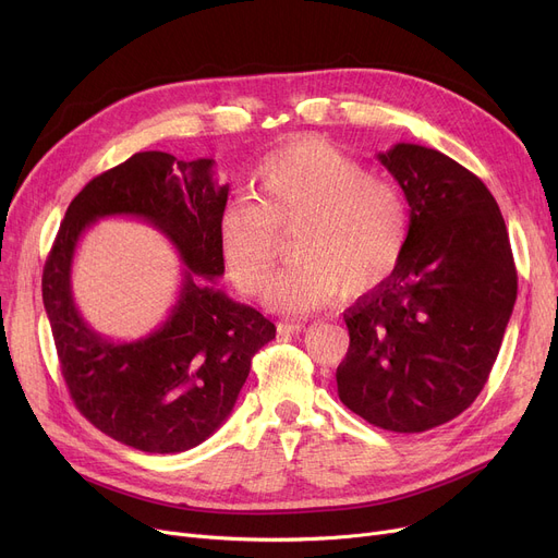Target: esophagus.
Here are the masks:
<instances>
[{
    "label": "esophagus",
    "mask_w": 558,
    "mask_h": 558,
    "mask_svg": "<svg viewBox=\"0 0 558 558\" xmlns=\"http://www.w3.org/2000/svg\"><path fill=\"white\" fill-rule=\"evenodd\" d=\"M276 328H278L280 337H289V335H299L301 330H305V324H301V320H280Z\"/></svg>",
    "instance_id": "34e87169"
}]
</instances>
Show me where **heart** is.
I'll list each match as a JSON object with an SVG mask.
<instances>
[{
	"label": "heart",
	"mask_w": 558,
	"mask_h": 558,
	"mask_svg": "<svg viewBox=\"0 0 558 558\" xmlns=\"http://www.w3.org/2000/svg\"><path fill=\"white\" fill-rule=\"evenodd\" d=\"M291 262L271 287L276 312L307 314L343 291L357 299L383 284L409 240L402 190L371 175L339 146L301 137L271 154L255 173L253 205L232 203L219 217V253L230 280L248 296L267 289L291 238Z\"/></svg>",
	"instance_id": "obj_1"
}]
</instances>
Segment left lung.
<instances>
[{
  "mask_svg": "<svg viewBox=\"0 0 558 558\" xmlns=\"http://www.w3.org/2000/svg\"><path fill=\"white\" fill-rule=\"evenodd\" d=\"M409 203L396 271L343 312L341 402L375 427L416 434L484 389L518 296L509 232L488 187L452 158L398 142L377 154Z\"/></svg>",
  "mask_w": 558,
  "mask_h": 558,
  "instance_id": "left-lung-1",
  "label": "left lung"
}]
</instances>
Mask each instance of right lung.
<instances>
[{
	"instance_id": "obj_1",
	"label": "right lung",
	"mask_w": 558,
	"mask_h": 558,
	"mask_svg": "<svg viewBox=\"0 0 558 558\" xmlns=\"http://www.w3.org/2000/svg\"><path fill=\"white\" fill-rule=\"evenodd\" d=\"M228 192L210 158L135 154L74 196L45 262L43 303L70 396L97 429L135 450L175 454L213 436L238 402L253 355L276 339L269 318L217 287ZM106 216L154 225L186 264L170 316L135 342L93 331L71 296L75 246Z\"/></svg>"
}]
</instances>
